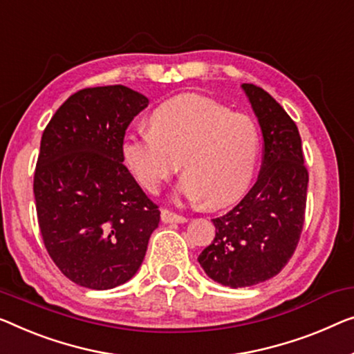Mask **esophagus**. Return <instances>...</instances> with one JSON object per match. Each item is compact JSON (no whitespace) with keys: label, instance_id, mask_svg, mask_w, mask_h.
Instances as JSON below:
<instances>
[{"label":"esophagus","instance_id":"34e87169","mask_svg":"<svg viewBox=\"0 0 354 354\" xmlns=\"http://www.w3.org/2000/svg\"><path fill=\"white\" fill-rule=\"evenodd\" d=\"M160 218H162L163 223H178V224H183V223H186V221H187V218H184V216H181V214L173 213V211H170V209H162Z\"/></svg>","mask_w":354,"mask_h":354}]
</instances>
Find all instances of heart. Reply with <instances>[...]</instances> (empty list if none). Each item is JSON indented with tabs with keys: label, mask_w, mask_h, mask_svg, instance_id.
I'll return each instance as SVG.
<instances>
[{
	"label": "heart",
	"mask_w": 354,
	"mask_h": 354,
	"mask_svg": "<svg viewBox=\"0 0 354 354\" xmlns=\"http://www.w3.org/2000/svg\"><path fill=\"white\" fill-rule=\"evenodd\" d=\"M149 131L127 135L122 157L147 192H157L178 171L179 194L208 209L234 203L250 186L259 157V133L245 114L198 93L160 103Z\"/></svg>",
	"instance_id": "obj_1"
}]
</instances>
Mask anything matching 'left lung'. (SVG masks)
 Returning <instances> with one entry per match:
<instances>
[{"instance_id":"8db88e82","label":"left lung","mask_w":354,"mask_h":354,"mask_svg":"<svg viewBox=\"0 0 354 354\" xmlns=\"http://www.w3.org/2000/svg\"><path fill=\"white\" fill-rule=\"evenodd\" d=\"M241 87L262 130L261 173L239 205L213 219L214 240L198 256L205 273L230 288L252 286L283 270L302 234L308 186L297 125L263 88Z\"/></svg>"}]
</instances>
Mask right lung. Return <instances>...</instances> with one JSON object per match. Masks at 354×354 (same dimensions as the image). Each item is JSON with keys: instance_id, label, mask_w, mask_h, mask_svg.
Wrapping results in <instances>:
<instances>
[{"instance_id": "1", "label": "right lung", "mask_w": 354, "mask_h": 354, "mask_svg": "<svg viewBox=\"0 0 354 354\" xmlns=\"http://www.w3.org/2000/svg\"><path fill=\"white\" fill-rule=\"evenodd\" d=\"M149 100L125 86L73 93L41 138L33 192L42 241L73 283L111 289L138 272L160 221L124 165L127 127Z\"/></svg>"}]
</instances>
